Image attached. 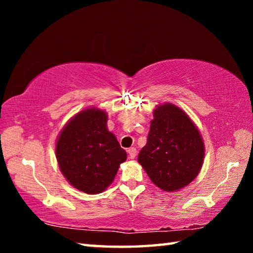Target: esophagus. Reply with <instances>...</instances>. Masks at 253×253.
I'll return each instance as SVG.
<instances>
[{
  "label": "esophagus",
  "mask_w": 253,
  "mask_h": 253,
  "mask_svg": "<svg viewBox=\"0 0 253 253\" xmlns=\"http://www.w3.org/2000/svg\"><path fill=\"white\" fill-rule=\"evenodd\" d=\"M127 153H128V155H129V158H130V160H134V158L136 157V153H137V151H136V148H135V147H130V148H128Z\"/></svg>",
  "instance_id": "obj_1"
}]
</instances>
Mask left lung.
<instances>
[{"label":"left lung","mask_w":253,"mask_h":253,"mask_svg":"<svg viewBox=\"0 0 253 253\" xmlns=\"http://www.w3.org/2000/svg\"><path fill=\"white\" fill-rule=\"evenodd\" d=\"M138 163L151 181L166 192L178 191L198 176L204 160V143L185 111L172 104L157 106L147 143Z\"/></svg>","instance_id":"8db88e82"}]
</instances>
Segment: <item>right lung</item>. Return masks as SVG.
I'll return each mask as SVG.
<instances>
[{
    "instance_id": "add662e5",
    "label": "right lung",
    "mask_w": 253,
    "mask_h": 253,
    "mask_svg": "<svg viewBox=\"0 0 253 253\" xmlns=\"http://www.w3.org/2000/svg\"><path fill=\"white\" fill-rule=\"evenodd\" d=\"M60 170L72 186L87 194L104 192L127 154L107 129V114L88 108L72 117L55 145Z\"/></svg>"
}]
</instances>
